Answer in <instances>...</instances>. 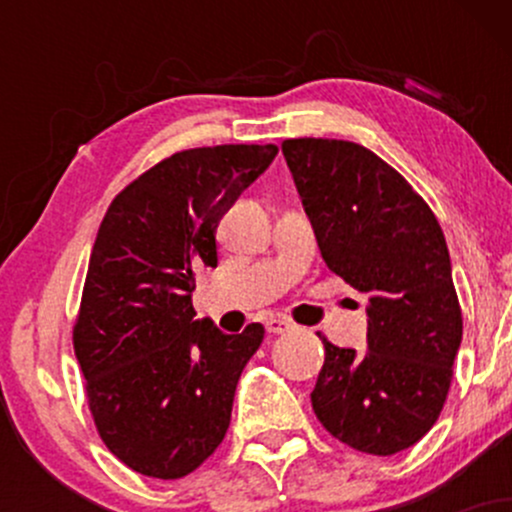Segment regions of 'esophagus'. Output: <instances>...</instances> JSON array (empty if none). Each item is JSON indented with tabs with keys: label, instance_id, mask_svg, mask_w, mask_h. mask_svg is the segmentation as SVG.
Here are the masks:
<instances>
[{
	"label": "esophagus",
	"instance_id": "obj_1",
	"mask_svg": "<svg viewBox=\"0 0 512 512\" xmlns=\"http://www.w3.org/2000/svg\"><path fill=\"white\" fill-rule=\"evenodd\" d=\"M264 327H267L269 334H281V332H289L291 330V320H286V317H269L267 322H264Z\"/></svg>",
	"mask_w": 512,
	"mask_h": 512
}]
</instances>
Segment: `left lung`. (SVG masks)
I'll use <instances>...</instances> for the list:
<instances>
[{
    "label": "left lung",
    "instance_id": "obj_1",
    "mask_svg": "<svg viewBox=\"0 0 512 512\" xmlns=\"http://www.w3.org/2000/svg\"><path fill=\"white\" fill-rule=\"evenodd\" d=\"M281 151L322 260L370 301L366 354L320 334L325 363L310 392L313 411L349 448L395 455L438 421L462 342L443 228L366 146L303 137Z\"/></svg>",
    "mask_w": 512,
    "mask_h": 512
}]
</instances>
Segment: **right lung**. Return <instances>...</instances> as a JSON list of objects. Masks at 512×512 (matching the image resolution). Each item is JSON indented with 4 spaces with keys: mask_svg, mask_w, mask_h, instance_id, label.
Returning <instances> with one entry per match:
<instances>
[{
    "mask_svg": "<svg viewBox=\"0 0 512 512\" xmlns=\"http://www.w3.org/2000/svg\"><path fill=\"white\" fill-rule=\"evenodd\" d=\"M274 144L185 149L132 180L105 211L74 322L98 436L154 479L195 472L221 445L264 327L192 320L195 269L216 267V228L276 156Z\"/></svg>",
    "mask_w": 512,
    "mask_h": 512,
    "instance_id": "add662e5",
    "label": "right lung"
}]
</instances>
